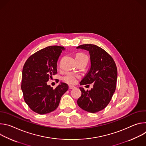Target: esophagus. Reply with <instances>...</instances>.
Here are the masks:
<instances>
[{
    "label": "esophagus",
    "mask_w": 146,
    "mask_h": 146,
    "mask_svg": "<svg viewBox=\"0 0 146 146\" xmlns=\"http://www.w3.org/2000/svg\"><path fill=\"white\" fill-rule=\"evenodd\" d=\"M69 89H73V88H75V87H74V86H69Z\"/></svg>",
    "instance_id": "1"
}]
</instances>
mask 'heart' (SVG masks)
Returning a JSON list of instances; mask_svg holds the SVG:
<instances>
[{
	"mask_svg": "<svg viewBox=\"0 0 146 146\" xmlns=\"http://www.w3.org/2000/svg\"><path fill=\"white\" fill-rule=\"evenodd\" d=\"M76 57H84L88 59V57L86 55L82 54V53H79L76 55ZM79 78V76L76 73L69 72L65 76H64L62 78V80L63 81L68 84H74L76 83L77 79Z\"/></svg>",
	"mask_w": 146,
	"mask_h": 146,
	"instance_id": "1",
	"label": "heart"
}]
</instances>
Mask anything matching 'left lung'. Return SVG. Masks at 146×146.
Masks as SVG:
<instances>
[{
  "instance_id": "left-lung-1",
  "label": "left lung",
  "mask_w": 146,
  "mask_h": 146,
  "mask_svg": "<svg viewBox=\"0 0 146 146\" xmlns=\"http://www.w3.org/2000/svg\"><path fill=\"white\" fill-rule=\"evenodd\" d=\"M89 52L91 66L80 85L94 84L90 91L80 87L81 96L77 103L82 110L95 113L105 109L115 92L117 69L112 57L102 48L91 44L76 47Z\"/></svg>"
}]
</instances>
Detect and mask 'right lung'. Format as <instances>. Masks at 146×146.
I'll return each instance as SVG.
<instances>
[{
  "mask_svg": "<svg viewBox=\"0 0 146 146\" xmlns=\"http://www.w3.org/2000/svg\"><path fill=\"white\" fill-rule=\"evenodd\" d=\"M65 49L58 46L47 47L31 55L24 65L21 90L25 102L36 113L45 114L54 111L62 96L68 90V85L64 82L55 89L47 84L57 73V60Z\"/></svg>",
  "mask_w": 146,
  "mask_h": 146,
  "instance_id": "right-lung-1",
  "label": "right lung"
}]
</instances>
